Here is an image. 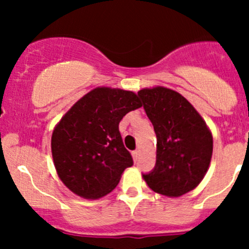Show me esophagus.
<instances>
[{
	"mask_svg": "<svg viewBox=\"0 0 249 249\" xmlns=\"http://www.w3.org/2000/svg\"><path fill=\"white\" fill-rule=\"evenodd\" d=\"M132 157H133V160H135V162H137L138 158H140V151L132 152Z\"/></svg>",
	"mask_w": 249,
	"mask_h": 249,
	"instance_id": "1",
	"label": "esophagus"
}]
</instances>
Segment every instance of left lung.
I'll return each instance as SVG.
<instances>
[{
    "instance_id": "left-lung-1",
    "label": "left lung",
    "mask_w": 249,
    "mask_h": 249,
    "mask_svg": "<svg viewBox=\"0 0 249 249\" xmlns=\"http://www.w3.org/2000/svg\"><path fill=\"white\" fill-rule=\"evenodd\" d=\"M138 96L157 136L155 169L143 179L152 191L181 197L206 176L213 152L210 127L181 93L156 86Z\"/></svg>"
}]
</instances>
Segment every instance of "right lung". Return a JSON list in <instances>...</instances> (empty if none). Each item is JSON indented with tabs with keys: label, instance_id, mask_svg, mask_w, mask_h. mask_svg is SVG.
Wrapping results in <instances>:
<instances>
[{
	"label": "right lung",
	"instance_id": "add662e5",
	"mask_svg": "<svg viewBox=\"0 0 249 249\" xmlns=\"http://www.w3.org/2000/svg\"><path fill=\"white\" fill-rule=\"evenodd\" d=\"M140 107L135 92L96 87L63 114L52 132L51 149L57 175L68 190L98 199L116 188L123 171L133 164L118 124Z\"/></svg>",
	"mask_w": 249,
	"mask_h": 249
}]
</instances>
